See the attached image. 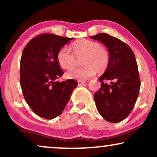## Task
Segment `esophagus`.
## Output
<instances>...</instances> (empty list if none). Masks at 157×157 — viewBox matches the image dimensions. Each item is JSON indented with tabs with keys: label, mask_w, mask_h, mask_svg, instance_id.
<instances>
[{
	"label": "esophagus",
	"mask_w": 157,
	"mask_h": 157,
	"mask_svg": "<svg viewBox=\"0 0 157 157\" xmlns=\"http://www.w3.org/2000/svg\"><path fill=\"white\" fill-rule=\"evenodd\" d=\"M86 82V80H78V81H77V83H78L79 86H80V85L85 83Z\"/></svg>",
	"instance_id": "1"
}]
</instances>
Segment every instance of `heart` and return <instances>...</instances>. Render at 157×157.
I'll return each mask as SVG.
<instances>
[{"label": "heart", "mask_w": 157, "mask_h": 157, "mask_svg": "<svg viewBox=\"0 0 157 157\" xmlns=\"http://www.w3.org/2000/svg\"><path fill=\"white\" fill-rule=\"evenodd\" d=\"M73 54L69 48L63 46L57 55L58 63L65 69H69L74 65L75 57H83L81 63L84 66L73 68L66 73L68 78L86 80L94 75L96 70L102 71L106 69L109 63V54L99 43L89 40H80L71 44Z\"/></svg>", "instance_id": "heart-1"}]
</instances>
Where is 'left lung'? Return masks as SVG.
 Listing matches in <instances>:
<instances>
[{
  "mask_svg": "<svg viewBox=\"0 0 157 157\" xmlns=\"http://www.w3.org/2000/svg\"><path fill=\"white\" fill-rule=\"evenodd\" d=\"M91 38L102 42L109 52V66L99 78L101 88L94 95L97 111L107 121L121 122L134 109L141 85L134 54L128 45L106 33Z\"/></svg>",
  "mask_w": 157,
  "mask_h": 157,
  "instance_id": "obj_1",
  "label": "left lung"
}]
</instances>
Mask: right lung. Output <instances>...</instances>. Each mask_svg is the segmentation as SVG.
<instances>
[{
  "instance_id": "obj_1",
  "label": "right lung",
  "mask_w": 157,
  "mask_h": 157,
  "mask_svg": "<svg viewBox=\"0 0 157 157\" xmlns=\"http://www.w3.org/2000/svg\"><path fill=\"white\" fill-rule=\"evenodd\" d=\"M72 38L53 34L36 36L27 44L21 59L20 83L23 97L33 112L52 120L63 112L77 81L56 80L63 75L57 52Z\"/></svg>"
}]
</instances>
